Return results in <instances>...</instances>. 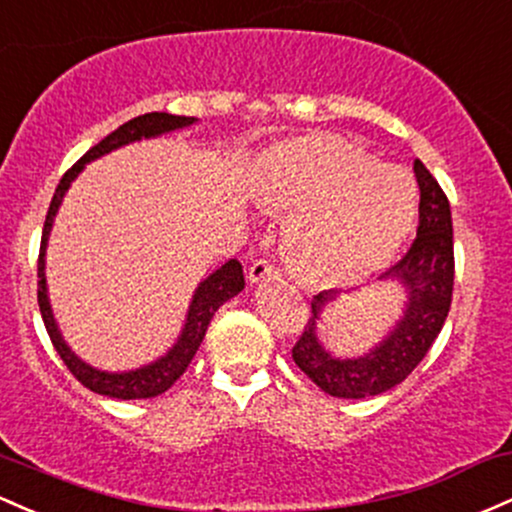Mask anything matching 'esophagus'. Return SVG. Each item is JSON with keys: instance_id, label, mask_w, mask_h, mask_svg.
I'll return each mask as SVG.
<instances>
[{"instance_id": "34e87169", "label": "esophagus", "mask_w": 512, "mask_h": 512, "mask_svg": "<svg viewBox=\"0 0 512 512\" xmlns=\"http://www.w3.org/2000/svg\"><path fill=\"white\" fill-rule=\"evenodd\" d=\"M279 274V267L274 265L272 260H267V257H260V260H255L247 269V279H250V284H257L262 282V279L267 277H277Z\"/></svg>"}]
</instances>
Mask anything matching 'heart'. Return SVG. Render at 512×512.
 Segmentation results:
<instances>
[{
    "mask_svg": "<svg viewBox=\"0 0 512 512\" xmlns=\"http://www.w3.org/2000/svg\"><path fill=\"white\" fill-rule=\"evenodd\" d=\"M269 201L294 213L286 228L289 260L318 284L352 282L384 265L418 206L401 167L374 162L333 133H308L279 150Z\"/></svg>",
    "mask_w": 512,
    "mask_h": 512,
    "instance_id": "1",
    "label": "heart"
}]
</instances>
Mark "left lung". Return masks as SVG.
I'll return each instance as SVG.
<instances>
[{"mask_svg":"<svg viewBox=\"0 0 512 512\" xmlns=\"http://www.w3.org/2000/svg\"><path fill=\"white\" fill-rule=\"evenodd\" d=\"M420 187L418 235L406 255L389 267L384 277L408 286L406 316L376 350L359 359H333L316 340L320 308L335 294L313 296L306 328L296 340L291 357L313 384L338 398H367L393 389L423 362L445 325L454 289L452 211L447 194L420 160L413 165Z\"/></svg>","mask_w":512,"mask_h":512,"instance_id":"8db88e82","label":"left lung"}]
</instances>
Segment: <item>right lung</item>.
Instances as JSON below:
<instances>
[{
    "label": "right lung",
    "mask_w": 512,
    "mask_h": 512,
    "mask_svg": "<svg viewBox=\"0 0 512 512\" xmlns=\"http://www.w3.org/2000/svg\"><path fill=\"white\" fill-rule=\"evenodd\" d=\"M194 119L192 116H172V114H162V111H153V114H143L138 119L126 121L123 126L116 128L114 133H109L104 140H99L94 148H89L75 165L70 167L60 179L58 189H55L53 201L48 206V216L46 223H43V235H41V252H38V308H41L43 323H46V330L50 335V342L58 350L60 359L65 362V367L70 369L72 376L80 381L82 386H87L89 391L101 393V396L109 398H123V401H131V398H153L165 393L174 381L179 379L184 372H187L189 362H192L196 350H199L201 340H204L206 330H209V323L213 318V313L223 306L228 299H233L238 291H243L245 286V277H243V265L238 260H228L226 265L218 267L211 277H206L204 282L199 284L196 289L192 306H189V316H187V325L182 330V338L177 340V345L167 352L165 357L157 359L155 364H148V367L136 369V372H126V374H109V372H99V369H92L89 364H84L82 359H77L70 352V347L65 345L63 338L58 333V325H55L53 313H50V303H48V294H46V274H43V267H46V243H48V233L50 226H53V216L58 213L60 201L70 187L72 179L82 172V167L87 162H92L94 157H101L111 150L121 148V145L133 143V140L140 138H155L160 133H170L174 128H184L192 126Z\"/></svg>",
    "instance_id": "right-lung-1"
}]
</instances>
